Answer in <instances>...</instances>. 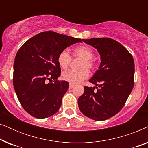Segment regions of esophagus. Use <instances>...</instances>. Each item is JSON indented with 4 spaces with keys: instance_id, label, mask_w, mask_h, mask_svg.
I'll list each match as a JSON object with an SVG mask.
<instances>
[{
    "instance_id": "1",
    "label": "esophagus",
    "mask_w": 148,
    "mask_h": 148,
    "mask_svg": "<svg viewBox=\"0 0 148 148\" xmlns=\"http://www.w3.org/2000/svg\"><path fill=\"white\" fill-rule=\"evenodd\" d=\"M75 85L73 84H69V89H71L72 88H73Z\"/></svg>"
}]
</instances>
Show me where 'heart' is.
I'll return each instance as SVG.
<instances>
[{"label":"heart","mask_w":148,"mask_h":148,"mask_svg":"<svg viewBox=\"0 0 148 148\" xmlns=\"http://www.w3.org/2000/svg\"><path fill=\"white\" fill-rule=\"evenodd\" d=\"M73 56L74 57L82 58L79 62L78 68L79 69H69L62 73V79L69 82L70 84H78L86 79L89 77L90 73L88 69H93L95 67V61L93 59L94 56V51L88 46L83 45L76 48L73 51ZM71 56L67 50H63L60 52L57 58L58 63L62 69H66L71 61Z\"/></svg>","instance_id":"1"}]
</instances>
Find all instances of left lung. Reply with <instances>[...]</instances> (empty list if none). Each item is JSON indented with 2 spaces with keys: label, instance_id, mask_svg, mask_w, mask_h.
Here are the masks:
<instances>
[{
  "label": "left lung",
  "instance_id": "left-lung-1",
  "mask_svg": "<svg viewBox=\"0 0 148 148\" xmlns=\"http://www.w3.org/2000/svg\"><path fill=\"white\" fill-rule=\"evenodd\" d=\"M83 41L98 50L101 63L90 79L99 88L96 87L97 91L94 92L95 87L84 86V93L78 100L79 108L85 116L93 120H106L123 108L133 90L134 60L126 48L111 38H91Z\"/></svg>",
  "mask_w": 148,
  "mask_h": 148
}]
</instances>
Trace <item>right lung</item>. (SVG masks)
<instances>
[{
	"instance_id": "1",
	"label": "right lung",
	"mask_w": 148,
	"mask_h": 148,
	"mask_svg": "<svg viewBox=\"0 0 148 148\" xmlns=\"http://www.w3.org/2000/svg\"><path fill=\"white\" fill-rule=\"evenodd\" d=\"M77 42L82 40L48 31L31 38L18 50L13 86L20 104L32 116L47 118L59 110L69 83L58 80L61 69L57 58L62 50Z\"/></svg>"
}]
</instances>
